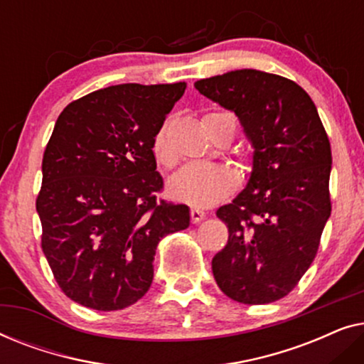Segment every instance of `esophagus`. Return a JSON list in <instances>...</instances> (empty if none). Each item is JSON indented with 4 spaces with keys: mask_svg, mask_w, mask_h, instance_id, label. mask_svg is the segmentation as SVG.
<instances>
[{
    "mask_svg": "<svg viewBox=\"0 0 364 364\" xmlns=\"http://www.w3.org/2000/svg\"><path fill=\"white\" fill-rule=\"evenodd\" d=\"M203 217H205V212L200 210L198 207H192L191 208V220L192 223H198L200 220H203Z\"/></svg>",
    "mask_w": 364,
    "mask_h": 364,
    "instance_id": "34e87169",
    "label": "esophagus"
}]
</instances>
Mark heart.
<instances>
[{
  "label": "heart",
  "mask_w": 364,
  "mask_h": 364,
  "mask_svg": "<svg viewBox=\"0 0 364 364\" xmlns=\"http://www.w3.org/2000/svg\"><path fill=\"white\" fill-rule=\"evenodd\" d=\"M230 116L227 112H210L203 122L212 117ZM232 117V116H230ZM152 154L159 166L171 168L176 166L177 157L167 141L166 129H159L152 139ZM235 176L230 168L218 164H188L181 168L168 182V192L177 200L196 207H210L227 198L235 188Z\"/></svg>",
  "instance_id": "1"
}]
</instances>
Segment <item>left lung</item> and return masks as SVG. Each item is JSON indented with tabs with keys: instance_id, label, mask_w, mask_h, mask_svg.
Returning a JSON list of instances; mask_svg holds the SVG:
<instances>
[{
	"instance_id": "obj_1",
	"label": "left lung",
	"mask_w": 364,
	"mask_h": 364,
	"mask_svg": "<svg viewBox=\"0 0 364 364\" xmlns=\"http://www.w3.org/2000/svg\"><path fill=\"white\" fill-rule=\"evenodd\" d=\"M193 86L237 114L255 149L247 188L217 210L228 242L212 258L213 277L238 303L277 301L315 260L331 213L330 139L291 79L240 69Z\"/></svg>"
}]
</instances>
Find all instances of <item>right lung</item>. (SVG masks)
<instances>
[{"label":"right lung","mask_w":364,"mask_h":364,"mask_svg":"<svg viewBox=\"0 0 364 364\" xmlns=\"http://www.w3.org/2000/svg\"><path fill=\"white\" fill-rule=\"evenodd\" d=\"M186 82L119 84L64 107L43 156L41 248L66 296L99 311L146 295L156 248L191 223L161 197L152 139Z\"/></svg>","instance_id":"add662e5"}]
</instances>
